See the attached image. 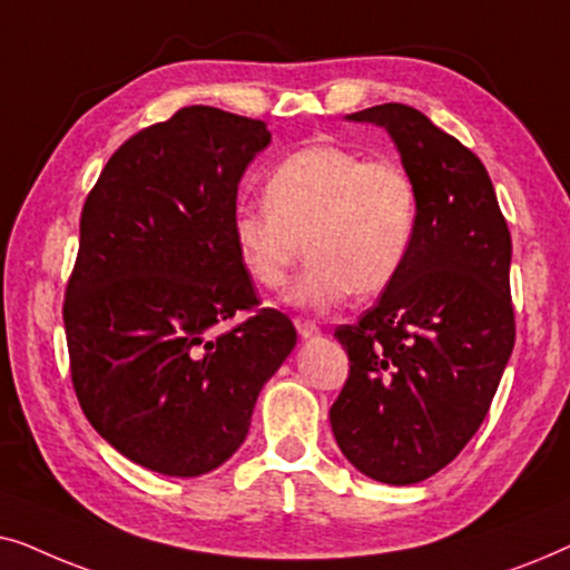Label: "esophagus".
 I'll return each instance as SVG.
<instances>
[{"label": "esophagus", "instance_id": "1", "mask_svg": "<svg viewBox=\"0 0 570 570\" xmlns=\"http://www.w3.org/2000/svg\"><path fill=\"white\" fill-rule=\"evenodd\" d=\"M295 330H298V334L303 340H314L322 334V330H318L316 322H308V318H295Z\"/></svg>", "mask_w": 570, "mask_h": 570}]
</instances>
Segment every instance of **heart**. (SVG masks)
<instances>
[{"label": "heart", "instance_id": "obj_1", "mask_svg": "<svg viewBox=\"0 0 570 570\" xmlns=\"http://www.w3.org/2000/svg\"><path fill=\"white\" fill-rule=\"evenodd\" d=\"M264 205L233 213L238 264L264 291H279L306 246L311 259L291 293L303 308L386 291L415 244L420 197L410 170L340 145L285 158L267 176Z\"/></svg>", "mask_w": 570, "mask_h": 570}]
</instances>
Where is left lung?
I'll list each match as a JSON object with an SVG mask.
<instances>
[{
  "mask_svg": "<svg viewBox=\"0 0 570 570\" xmlns=\"http://www.w3.org/2000/svg\"><path fill=\"white\" fill-rule=\"evenodd\" d=\"M347 119L392 135L420 217L400 277L334 330L350 373L330 420L350 464L412 485L454 462L501 384L517 340L511 233L478 155L417 108L384 104Z\"/></svg>",
  "mask_w": 570,
  "mask_h": 570,
  "instance_id": "8db88e82",
  "label": "left lung"
}]
</instances>
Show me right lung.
Segmentation results:
<instances>
[{
  "label": "right lung",
  "mask_w": 570,
  "mask_h": 570,
  "mask_svg": "<svg viewBox=\"0 0 570 570\" xmlns=\"http://www.w3.org/2000/svg\"><path fill=\"white\" fill-rule=\"evenodd\" d=\"M269 137L259 119L181 108L129 137L85 199L61 311L69 373L90 425L153 472L230 459L298 340L259 306L230 238L238 181Z\"/></svg>",
  "instance_id": "right-lung-1"
}]
</instances>
